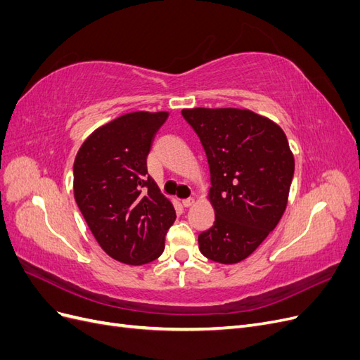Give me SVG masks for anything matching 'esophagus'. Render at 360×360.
<instances>
[{"label":"esophagus","mask_w":360,"mask_h":360,"mask_svg":"<svg viewBox=\"0 0 360 360\" xmlns=\"http://www.w3.org/2000/svg\"><path fill=\"white\" fill-rule=\"evenodd\" d=\"M193 202H195V200H193L192 197H189V198H186V200H183V201H181V204H183L184 207H191V205H193Z\"/></svg>","instance_id":"1"}]
</instances>
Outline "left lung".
Masks as SVG:
<instances>
[{
	"label": "left lung",
	"mask_w": 360,
	"mask_h": 360,
	"mask_svg": "<svg viewBox=\"0 0 360 360\" xmlns=\"http://www.w3.org/2000/svg\"><path fill=\"white\" fill-rule=\"evenodd\" d=\"M183 118L198 135L210 168L213 226L198 236L216 263L248 258L275 230L287 207L294 158L276 123L237 108H193Z\"/></svg>",
	"instance_id": "obj_1"
}]
</instances>
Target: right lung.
<instances>
[{"label":"right lung","mask_w":360,"mask_h":360,"mask_svg":"<svg viewBox=\"0 0 360 360\" xmlns=\"http://www.w3.org/2000/svg\"><path fill=\"white\" fill-rule=\"evenodd\" d=\"M168 112H130L84 141L73 192L97 243L120 263L147 264L165 249L176 210L148 176L147 156Z\"/></svg>","instance_id":"1"}]
</instances>
